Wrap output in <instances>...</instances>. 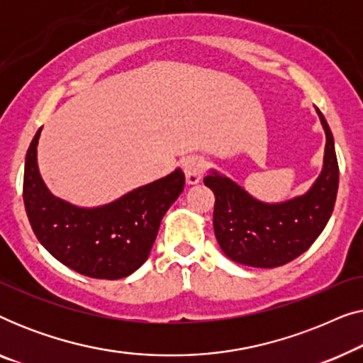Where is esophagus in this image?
<instances>
[{"label":"esophagus","mask_w":363,"mask_h":363,"mask_svg":"<svg viewBox=\"0 0 363 363\" xmlns=\"http://www.w3.org/2000/svg\"><path fill=\"white\" fill-rule=\"evenodd\" d=\"M205 167H206V163L201 157L186 158V162H185L186 182L190 183V185H195V183L200 182L203 173H205Z\"/></svg>","instance_id":"34e87169"}]
</instances>
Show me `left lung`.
Segmentation results:
<instances>
[{
	"mask_svg": "<svg viewBox=\"0 0 363 363\" xmlns=\"http://www.w3.org/2000/svg\"><path fill=\"white\" fill-rule=\"evenodd\" d=\"M325 130L324 168L306 195L289 201H257L230 178L211 172L205 185L215 193L213 226L223 252L240 264L277 267L309 250L334 211L339 188L334 137L317 108Z\"/></svg>",
	"mask_w": 363,
	"mask_h": 363,
	"instance_id": "left-lung-1",
	"label": "left lung"
}]
</instances>
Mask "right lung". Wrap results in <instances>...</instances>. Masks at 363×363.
<instances>
[{
	"mask_svg": "<svg viewBox=\"0 0 363 363\" xmlns=\"http://www.w3.org/2000/svg\"><path fill=\"white\" fill-rule=\"evenodd\" d=\"M34 135L24 162L23 200L39 242L79 274L94 279H121L147 261L162 218L185 186L175 170L137 188L108 205L79 208L56 198L44 185L38 168Z\"/></svg>",
	"mask_w": 363,
	"mask_h": 363,
	"instance_id": "1",
	"label": "right lung"
}]
</instances>
